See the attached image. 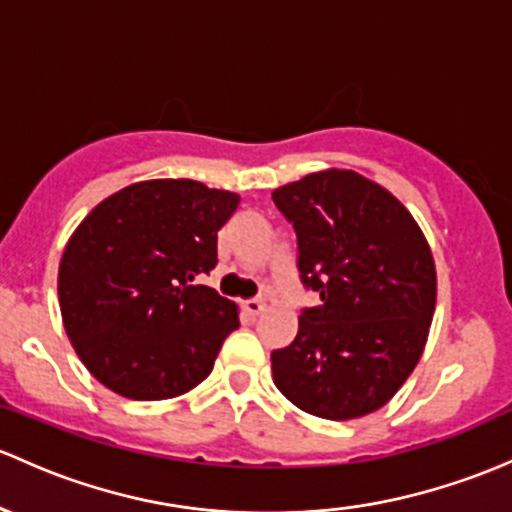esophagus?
Wrapping results in <instances>:
<instances>
[{
  "label": "esophagus",
  "instance_id": "obj_1",
  "mask_svg": "<svg viewBox=\"0 0 512 512\" xmlns=\"http://www.w3.org/2000/svg\"><path fill=\"white\" fill-rule=\"evenodd\" d=\"M242 311H245L247 319H257V316L265 311V301L262 299H247L242 301Z\"/></svg>",
  "mask_w": 512,
  "mask_h": 512
}]
</instances>
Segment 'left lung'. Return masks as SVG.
Segmentation results:
<instances>
[{"instance_id": "1", "label": "left lung", "mask_w": 512, "mask_h": 512, "mask_svg": "<svg viewBox=\"0 0 512 512\" xmlns=\"http://www.w3.org/2000/svg\"><path fill=\"white\" fill-rule=\"evenodd\" d=\"M294 225L301 284L321 304L272 351L277 390L299 410L355 419L385 405L422 358L437 304L434 257L414 218L355 171L309 174L272 193Z\"/></svg>"}]
</instances>
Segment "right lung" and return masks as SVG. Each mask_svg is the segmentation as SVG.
<instances>
[{"label": "right lung", "instance_id": "right-lung-1", "mask_svg": "<svg viewBox=\"0 0 512 512\" xmlns=\"http://www.w3.org/2000/svg\"><path fill=\"white\" fill-rule=\"evenodd\" d=\"M240 196L191 179L132 184L95 206L58 267L63 326L85 368L129 400H169L211 375L238 306L196 284Z\"/></svg>", "mask_w": 512, "mask_h": 512}]
</instances>
